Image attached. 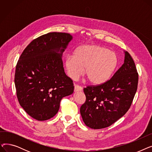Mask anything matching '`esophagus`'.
Returning a JSON list of instances; mask_svg holds the SVG:
<instances>
[{
    "instance_id": "1",
    "label": "esophagus",
    "mask_w": 152,
    "mask_h": 152,
    "mask_svg": "<svg viewBox=\"0 0 152 152\" xmlns=\"http://www.w3.org/2000/svg\"><path fill=\"white\" fill-rule=\"evenodd\" d=\"M83 91V88L79 86H77V85H75V89H74V91L75 92H79V91Z\"/></svg>"
}]
</instances>
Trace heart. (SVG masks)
<instances>
[{
    "label": "heart",
    "instance_id": "1",
    "mask_svg": "<svg viewBox=\"0 0 152 152\" xmlns=\"http://www.w3.org/2000/svg\"><path fill=\"white\" fill-rule=\"evenodd\" d=\"M119 63L116 53L106 47L87 44L79 46L73 55L65 58L64 65L68 76L76 80L84 73L90 84L100 86L108 81Z\"/></svg>",
    "mask_w": 152,
    "mask_h": 152
}]
</instances>
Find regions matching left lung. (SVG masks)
<instances>
[{"mask_svg":"<svg viewBox=\"0 0 152 152\" xmlns=\"http://www.w3.org/2000/svg\"><path fill=\"white\" fill-rule=\"evenodd\" d=\"M124 60L108 81L84 89L86 100L80 113L85 124L94 129L113 124L128 111L138 84V73L130 54L124 51Z\"/></svg>","mask_w":152,"mask_h":152,"instance_id":"1","label":"left lung"}]
</instances>
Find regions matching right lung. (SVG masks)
Masks as SVG:
<instances>
[{"mask_svg": "<svg viewBox=\"0 0 152 152\" xmlns=\"http://www.w3.org/2000/svg\"><path fill=\"white\" fill-rule=\"evenodd\" d=\"M73 39L65 33H49L33 40L18 61L15 75L21 107L33 118L53 117L61 99L73 93V81L66 75L62 55Z\"/></svg>", "mask_w": 152, "mask_h": 152, "instance_id": "add662e5", "label": "right lung"}]
</instances>
